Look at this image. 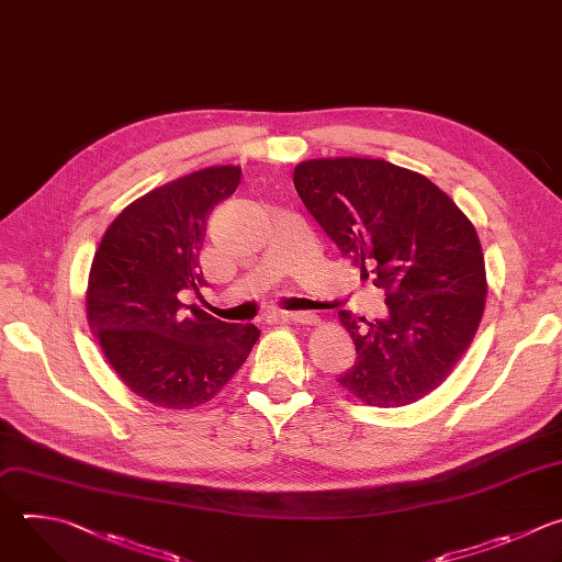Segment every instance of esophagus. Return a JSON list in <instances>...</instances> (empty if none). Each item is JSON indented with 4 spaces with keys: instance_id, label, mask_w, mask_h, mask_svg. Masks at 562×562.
Instances as JSON below:
<instances>
[{
    "instance_id": "34e87169",
    "label": "esophagus",
    "mask_w": 562,
    "mask_h": 562,
    "mask_svg": "<svg viewBox=\"0 0 562 562\" xmlns=\"http://www.w3.org/2000/svg\"><path fill=\"white\" fill-rule=\"evenodd\" d=\"M281 318H285L290 323H299V325H314L318 321V316L314 312H281Z\"/></svg>"
}]
</instances>
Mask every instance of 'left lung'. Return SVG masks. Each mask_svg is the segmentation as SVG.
Here are the masks:
<instances>
[{
    "instance_id": "obj_1",
    "label": "left lung",
    "mask_w": 562,
    "mask_h": 562,
    "mask_svg": "<svg viewBox=\"0 0 562 562\" xmlns=\"http://www.w3.org/2000/svg\"><path fill=\"white\" fill-rule=\"evenodd\" d=\"M294 188L361 279L385 294V318L339 312L357 361L336 381L376 407L427 396L483 318L485 257L472 221L427 177L383 159L301 161Z\"/></svg>"
}]
</instances>
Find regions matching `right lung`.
Here are the masks:
<instances>
[{"instance_id":"obj_1","label":"right lung","mask_w":562,"mask_h":562,"mask_svg":"<svg viewBox=\"0 0 562 562\" xmlns=\"http://www.w3.org/2000/svg\"><path fill=\"white\" fill-rule=\"evenodd\" d=\"M239 181V166H212L155 188L117 214L94 252L88 325L117 376L157 407L214 398L261 334L181 303L183 292L205 285L199 252L207 214Z\"/></svg>"}]
</instances>
